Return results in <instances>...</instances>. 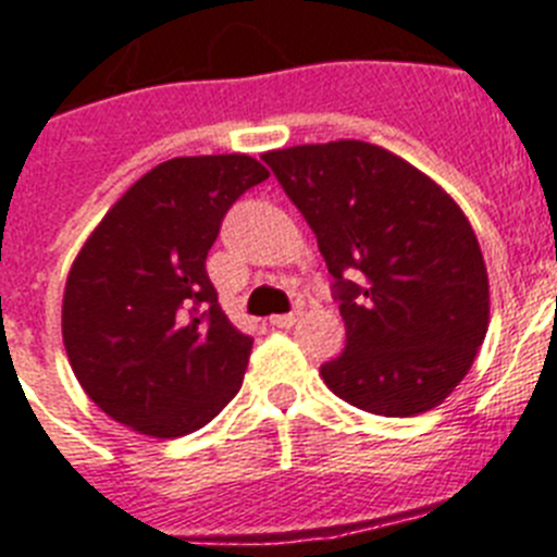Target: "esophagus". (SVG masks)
<instances>
[{
  "label": "esophagus",
  "instance_id": "1",
  "mask_svg": "<svg viewBox=\"0 0 557 557\" xmlns=\"http://www.w3.org/2000/svg\"><path fill=\"white\" fill-rule=\"evenodd\" d=\"M296 321H298V312H284V315H273V319H270V324L278 330H289L293 324H296Z\"/></svg>",
  "mask_w": 557,
  "mask_h": 557
}]
</instances>
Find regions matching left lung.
<instances>
[{
  "mask_svg": "<svg viewBox=\"0 0 557 557\" xmlns=\"http://www.w3.org/2000/svg\"><path fill=\"white\" fill-rule=\"evenodd\" d=\"M261 159L319 238L342 301L347 347L321 364L324 384L372 416L438 407L490 327L486 264L461 207L370 141L296 145Z\"/></svg>",
  "mask_w": 557,
  "mask_h": 557,
  "instance_id": "1",
  "label": "left lung"
}]
</instances>
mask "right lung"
I'll use <instances>...</instances> for the list:
<instances>
[{
	"mask_svg": "<svg viewBox=\"0 0 557 557\" xmlns=\"http://www.w3.org/2000/svg\"><path fill=\"white\" fill-rule=\"evenodd\" d=\"M268 168L245 153L178 156L127 187L73 261L62 338L82 389L113 421L178 438L242 387L252 338L207 275L224 213Z\"/></svg>",
	"mask_w": 557,
	"mask_h": 557,
	"instance_id": "add662e5",
	"label": "right lung"
}]
</instances>
